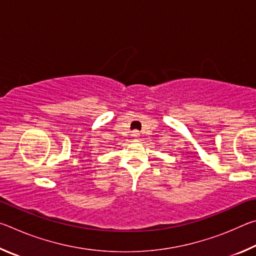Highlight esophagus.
<instances>
[{"label": "esophagus", "mask_w": 256, "mask_h": 256, "mask_svg": "<svg viewBox=\"0 0 256 256\" xmlns=\"http://www.w3.org/2000/svg\"><path fill=\"white\" fill-rule=\"evenodd\" d=\"M136 134H138V133H136Z\"/></svg>", "instance_id": "obj_1"}]
</instances>
